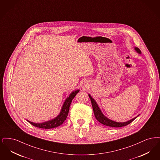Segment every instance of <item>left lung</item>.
I'll list each match as a JSON object with an SVG mask.
<instances>
[{
  "label": "left lung",
  "instance_id": "1",
  "mask_svg": "<svg viewBox=\"0 0 160 160\" xmlns=\"http://www.w3.org/2000/svg\"><path fill=\"white\" fill-rule=\"evenodd\" d=\"M135 50L137 51V52H138V53H141V51L138 48L136 47ZM89 97L91 101L93 113H94L96 119H97V121L98 122H100L101 123H102L103 125H106V126L111 127H124V126H126V125H128L130 123L132 122L135 119H136V118H137V117L134 118L132 119L131 120H129L128 122H116L113 121L112 120H110L108 118H107L106 117H105L102 113L101 111L99 109V107L98 106L95 101L92 98L91 96L90 95H89Z\"/></svg>",
  "mask_w": 160,
  "mask_h": 160
}]
</instances>
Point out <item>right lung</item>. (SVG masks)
Segmentation results:
<instances>
[{
	"instance_id": "1",
	"label": "right lung",
	"mask_w": 160,
	"mask_h": 160,
	"mask_svg": "<svg viewBox=\"0 0 160 160\" xmlns=\"http://www.w3.org/2000/svg\"><path fill=\"white\" fill-rule=\"evenodd\" d=\"M79 92V90H77L76 91L72 92L68 97L63 105L62 108L61 113L59 114L55 119L53 120L47 121V122H44V123H35L33 122H31L30 121H28L34 127L40 128H44V129H50V128H54L56 127H58L59 126L61 125L65 119L67 118V116L68 114L69 110V107L71 105V103L72 101L73 98L75 97L77 93Z\"/></svg>"
}]
</instances>
